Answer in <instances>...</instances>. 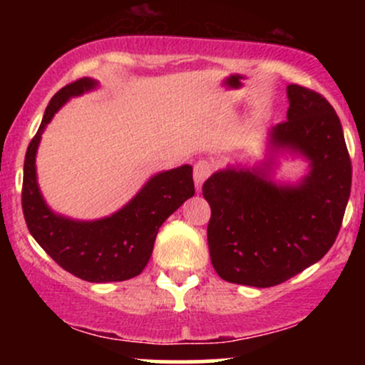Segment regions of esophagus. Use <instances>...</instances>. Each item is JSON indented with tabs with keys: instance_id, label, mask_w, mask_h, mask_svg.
<instances>
[{
	"instance_id": "34e87169",
	"label": "esophagus",
	"mask_w": 365,
	"mask_h": 365,
	"mask_svg": "<svg viewBox=\"0 0 365 365\" xmlns=\"http://www.w3.org/2000/svg\"><path fill=\"white\" fill-rule=\"evenodd\" d=\"M212 171V165L207 161V159H200V161H197L194 165V182H195V188L197 190H200V187H202V183L206 182L209 175H211Z\"/></svg>"
}]
</instances>
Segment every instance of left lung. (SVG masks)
<instances>
[{
  "instance_id": "left-lung-1",
  "label": "left lung",
  "mask_w": 365,
  "mask_h": 365,
  "mask_svg": "<svg viewBox=\"0 0 365 365\" xmlns=\"http://www.w3.org/2000/svg\"><path fill=\"white\" fill-rule=\"evenodd\" d=\"M287 96V120L271 128L269 142L307 158V177L279 185L264 163L216 171L202 185L211 206L209 254L225 282L257 288L287 282L324 257L340 232L351 187L340 118L316 91L292 83Z\"/></svg>"
}]
</instances>
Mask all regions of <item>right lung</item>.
I'll return each instance as SVG.
<instances>
[{"instance_id": "right-lung-1", "label": "right lung", "mask_w": 365, "mask_h": 365, "mask_svg": "<svg viewBox=\"0 0 365 365\" xmlns=\"http://www.w3.org/2000/svg\"><path fill=\"white\" fill-rule=\"evenodd\" d=\"M96 86L92 78H78L49 101L25 154L22 209L31 235L63 269L92 283L125 282L148 266L159 226L194 195V178L188 165L154 175L127 206L103 220L75 221L54 215L37 187L36 153L41 135L63 104Z\"/></svg>"}]
</instances>
